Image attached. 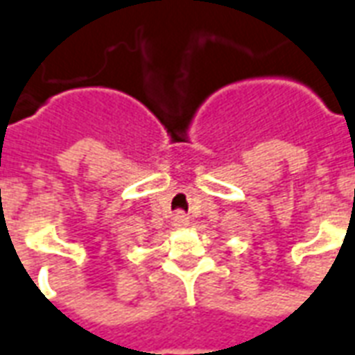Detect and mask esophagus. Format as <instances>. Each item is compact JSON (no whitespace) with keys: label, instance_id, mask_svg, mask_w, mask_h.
Instances as JSON below:
<instances>
[{"label":"esophagus","instance_id":"esophagus-1","mask_svg":"<svg viewBox=\"0 0 355 355\" xmlns=\"http://www.w3.org/2000/svg\"><path fill=\"white\" fill-rule=\"evenodd\" d=\"M173 225H175L177 230H184V227L190 225V220H188V216H186L184 212H177V214L173 216Z\"/></svg>","mask_w":355,"mask_h":355}]
</instances>
